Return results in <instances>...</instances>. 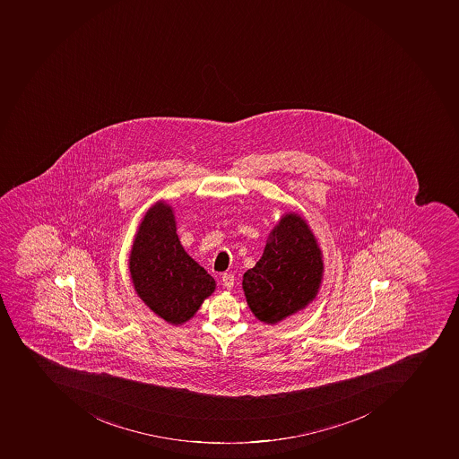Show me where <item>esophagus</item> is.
Returning <instances> with one entry per match:
<instances>
[{
  "mask_svg": "<svg viewBox=\"0 0 459 459\" xmlns=\"http://www.w3.org/2000/svg\"><path fill=\"white\" fill-rule=\"evenodd\" d=\"M222 285H224V288H227V290H232V286H234V274L231 273H224L222 274Z\"/></svg>",
  "mask_w": 459,
  "mask_h": 459,
  "instance_id": "1",
  "label": "esophagus"
}]
</instances>
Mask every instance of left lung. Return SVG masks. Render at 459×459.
<instances>
[{"mask_svg": "<svg viewBox=\"0 0 459 459\" xmlns=\"http://www.w3.org/2000/svg\"><path fill=\"white\" fill-rule=\"evenodd\" d=\"M323 272V255L308 224L298 213H286L270 232L262 258L244 273L247 304L263 323H279L314 300Z\"/></svg>", "mask_w": 459, "mask_h": 459, "instance_id": "8db88e82", "label": "left lung"}]
</instances>
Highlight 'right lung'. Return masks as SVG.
I'll use <instances>...</instances> for the list:
<instances>
[{
  "instance_id": "obj_1",
  "label": "right lung",
  "mask_w": 459,
  "mask_h": 459,
  "mask_svg": "<svg viewBox=\"0 0 459 459\" xmlns=\"http://www.w3.org/2000/svg\"><path fill=\"white\" fill-rule=\"evenodd\" d=\"M173 208L159 202L139 225L129 255L138 297L167 323L189 321L215 290V281L180 244Z\"/></svg>"
}]
</instances>
